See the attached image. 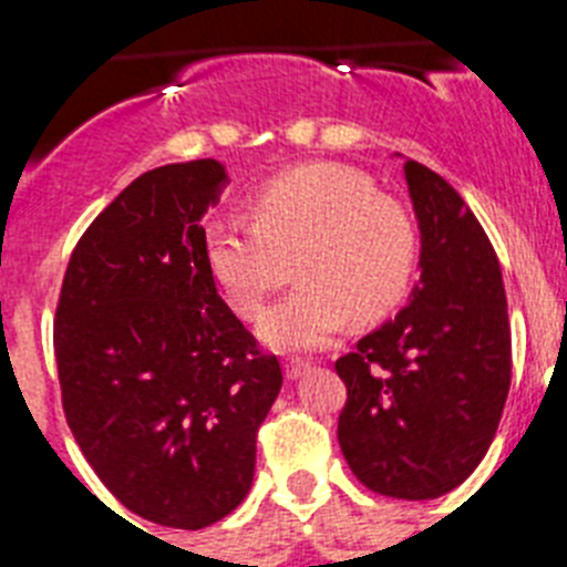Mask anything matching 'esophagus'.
Instances as JSON below:
<instances>
[{
  "instance_id": "obj_1",
  "label": "esophagus",
  "mask_w": 567,
  "mask_h": 567,
  "mask_svg": "<svg viewBox=\"0 0 567 567\" xmlns=\"http://www.w3.org/2000/svg\"><path fill=\"white\" fill-rule=\"evenodd\" d=\"M307 369H309V360H303V358H289L287 363H284V372H287L289 380H298L300 374L307 372Z\"/></svg>"
}]
</instances>
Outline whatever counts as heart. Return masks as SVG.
Returning a JSON list of instances; mask_svg holds the SVG:
<instances>
[{
    "label": "heart",
    "instance_id": "obj_1",
    "mask_svg": "<svg viewBox=\"0 0 567 567\" xmlns=\"http://www.w3.org/2000/svg\"><path fill=\"white\" fill-rule=\"evenodd\" d=\"M252 221H209L204 260L240 318H258L295 260L300 284L258 323L278 352L329 343L352 315L380 320L412 287L417 224L358 169L318 162L275 175L252 195Z\"/></svg>",
    "mask_w": 567,
    "mask_h": 567
}]
</instances>
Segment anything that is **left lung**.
Returning <instances> with one entry per match:
<instances>
[{
	"mask_svg": "<svg viewBox=\"0 0 567 567\" xmlns=\"http://www.w3.org/2000/svg\"><path fill=\"white\" fill-rule=\"evenodd\" d=\"M420 229V284L394 320L334 363L346 383L338 440L365 488L434 499L488 452L511 385V327L488 235L443 175L405 158Z\"/></svg>",
	"mask_w": 567,
	"mask_h": 567,
	"instance_id": "8db88e82",
	"label": "left lung"
}]
</instances>
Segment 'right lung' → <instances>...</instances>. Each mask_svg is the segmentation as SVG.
Here are the masks:
<instances>
[{"label":"right lung","instance_id":"obj_1","mask_svg":"<svg viewBox=\"0 0 567 567\" xmlns=\"http://www.w3.org/2000/svg\"><path fill=\"white\" fill-rule=\"evenodd\" d=\"M229 175H138L79 238L53 320L70 432L127 511L198 530L244 503L284 374L215 289L202 218Z\"/></svg>","mask_w":567,"mask_h":567}]
</instances>
